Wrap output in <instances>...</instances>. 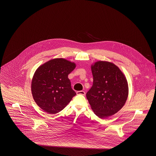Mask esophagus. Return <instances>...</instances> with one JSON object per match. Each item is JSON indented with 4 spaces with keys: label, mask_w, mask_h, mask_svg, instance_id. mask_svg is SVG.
<instances>
[{
    "label": "esophagus",
    "mask_w": 156,
    "mask_h": 156,
    "mask_svg": "<svg viewBox=\"0 0 156 156\" xmlns=\"http://www.w3.org/2000/svg\"><path fill=\"white\" fill-rule=\"evenodd\" d=\"M76 94L78 95H85V92L83 90H80V91H77L76 92Z\"/></svg>",
    "instance_id": "esophagus-1"
}]
</instances>
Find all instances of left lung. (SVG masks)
Returning <instances> with one entry per match:
<instances>
[{
  "label": "left lung",
  "mask_w": 156,
  "mask_h": 156,
  "mask_svg": "<svg viewBox=\"0 0 156 156\" xmlns=\"http://www.w3.org/2000/svg\"><path fill=\"white\" fill-rule=\"evenodd\" d=\"M93 85L87 93L90 108L102 119L119 111L126 103L129 87L126 76L115 64L98 61L91 65Z\"/></svg>",
  "instance_id": "1"
}]
</instances>
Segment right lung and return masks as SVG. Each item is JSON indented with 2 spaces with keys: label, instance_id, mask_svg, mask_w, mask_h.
Returning <instances> with one entry per match:
<instances>
[{
  "label": "right lung",
  "instance_id": "obj_1",
  "mask_svg": "<svg viewBox=\"0 0 156 156\" xmlns=\"http://www.w3.org/2000/svg\"><path fill=\"white\" fill-rule=\"evenodd\" d=\"M76 64L62 58L49 60L41 65L32 78L31 90L37 105L49 114L61 111L76 93L68 78Z\"/></svg>",
  "mask_w": 156,
  "mask_h": 156
}]
</instances>
